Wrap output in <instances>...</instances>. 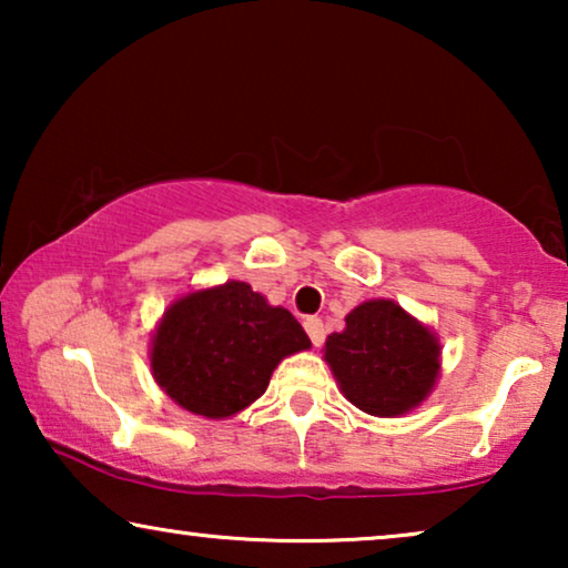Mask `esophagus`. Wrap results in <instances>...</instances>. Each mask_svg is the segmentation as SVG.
I'll return each mask as SVG.
<instances>
[{
	"label": "esophagus",
	"mask_w": 568,
	"mask_h": 568,
	"mask_svg": "<svg viewBox=\"0 0 568 568\" xmlns=\"http://www.w3.org/2000/svg\"><path fill=\"white\" fill-rule=\"evenodd\" d=\"M305 331L310 341H313V346H321L325 341V328H323V321L321 317H307L305 321Z\"/></svg>",
	"instance_id": "1"
}]
</instances>
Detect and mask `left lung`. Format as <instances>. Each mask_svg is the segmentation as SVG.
Returning <instances> with one entry per match:
<instances>
[{"instance_id": "obj_1", "label": "left lung", "mask_w": 568, "mask_h": 568, "mask_svg": "<svg viewBox=\"0 0 568 568\" xmlns=\"http://www.w3.org/2000/svg\"><path fill=\"white\" fill-rule=\"evenodd\" d=\"M323 359L338 390L364 414L398 418L437 387V333L395 300H367L346 315V328L325 338Z\"/></svg>"}]
</instances>
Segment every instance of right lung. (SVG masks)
I'll return each instance as SVG.
<instances>
[{"instance_id": "add662e5", "label": "right lung", "mask_w": 568, "mask_h": 568, "mask_svg": "<svg viewBox=\"0 0 568 568\" xmlns=\"http://www.w3.org/2000/svg\"><path fill=\"white\" fill-rule=\"evenodd\" d=\"M310 346L290 310L230 278L170 302L152 331L150 367L178 406L220 422L258 400L282 359Z\"/></svg>"}]
</instances>
